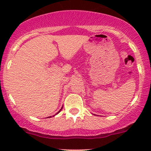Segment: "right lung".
I'll return each mask as SVG.
<instances>
[{"label": "right lung", "instance_id": "right-lung-1", "mask_svg": "<svg viewBox=\"0 0 151 151\" xmlns=\"http://www.w3.org/2000/svg\"><path fill=\"white\" fill-rule=\"evenodd\" d=\"M62 108H63V106H62ZM62 108H61V109H60V110H59V111H58V112H57V114H58V113H59V112H60V110H61V109H62ZM50 118H51V116H50Z\"/></svg>", "mask_w": 151, "mask_h": 151}]
</instances>
